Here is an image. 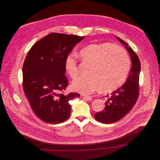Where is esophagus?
Here are the masks:
<instances>
[{"label": "esophagus", "mask_w": 160, "mask_h": 160, "mask_svg": "<svg viewBox=\"0 0 160 160\" xmlns=\"http://www.w3.org/2000/svg\"><path fill=\"white\" fill-rule=\"evenodd\" d=\"M84 98L87 100V101H91L92 100V98L91 96H86V95H84Z\"/></svg>", "instance_id": "esophagus-1"}]
</instances>
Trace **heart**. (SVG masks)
<instances>
[{
	"label": "heart",
	"instance_id": "heart-1",
	"mask_svg": "<svg viewBox=\"0 0 160 160\" xmlns=\"http://www.w3.org/2000/svg\"><path fill=\"white\" fill-rule=\"evenodd\" d=\"M79 55L83 62L92 64L89 76H81L72 83V88L82 94L101 90L112 92L125 81L130 69V59L126 51L110 43L91 44L82 48ZM65 68L72 79L79 74L77 60L68 55Z\"/></svg>",
	"mask_w": 160,
	"mask_h": 160
}]
</instances>
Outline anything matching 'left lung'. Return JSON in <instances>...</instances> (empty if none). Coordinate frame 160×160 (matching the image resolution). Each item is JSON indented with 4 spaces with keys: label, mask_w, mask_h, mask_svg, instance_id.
Here are the masks:
<instances>
[{
    "label": "left lung",
    "mask_w": 160,
    "mask_h": 160,
    "mask_svg": "<svg viewBox=\"0 0 160 160\" xmlns=\"http://www.w3.org/2000/svg\"><path fill=\"white\" fill-rule=\"evenodd\" d=\"M116 38L128 50L132 62V67L125 83L110 95H107L105 108L101 112L95 114L97 121L105 123H113L123 118L132 108L138 97V81L140 72V62L134 51L119 38Z\"/></svg>",
    "instance_id": "8db88e82"
}]
</instances>
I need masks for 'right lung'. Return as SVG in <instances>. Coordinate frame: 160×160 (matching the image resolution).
<instances>
[{
    "label": "right lung",
    "instance_id": "1",
    "mask_svg": "<svg viewBox=\"0 0 160 160\" xmlns=\"http://www.w3.org/2000/svg\"><path fill=\"white\" fill-rule=\"evenodd\" d=\"M85 37L51 33L31 48L23 67V86L36 115L47 123L66 121L71 113L69 102L80 95L62 93L68 85L65 61L73 47Z\"/></svg>",
    "mask_w": 160,
    "mask_h": 160
}]
</instances>
